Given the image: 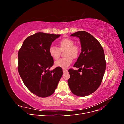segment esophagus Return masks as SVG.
Returning <instances> with one entry per match:
<instances>
[{
  "label": "esophagus",
  "instance_id": "obj_1",
  "mask_svg": "<svg viewBox=\"0 0 124 124\" xmlns=\"http://www.w3.org/2000/svg\"><path fill=\"white\" fill-rule=\"evenodd\" d=\"M62 70H63V73H66L67 71H68V70L65 69H63Z\"/></svg>",
  "mask_w": 124,
  "mask_h": 124
}]
</instances>
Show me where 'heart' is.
Wrapping results in <instances>:
<instances>
[{
    "mask_svg": "<svg viewBox=\"0 0 124 124\" xmlns=\"http://www.w3.org/2000/svg\"><path fill=\"white\" fill-rule=\"evenodd\" d=\"M74 41L71 39L65 38L60 40L58 45L59 48L51 46L49 48V54L52 58L57 59L61 55V51H65L66 57L61 58L55 62V66L63 69H66L72 63L73 58H77L80 54V47L74 44Z\"/></svg>",
    "mask_w": 124,
    "mask_h": 124,
    "instance_id": "b5f03b06",
    "label": "heart"
}]
</instances>
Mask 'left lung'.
<instances>
[{"label": "left lung", "mask_w": 124, "mask_h": 124, "mask_svg": "<svg viewBox=\"0 0 124 124\" xmlns=\"http://www.w3.org/2000/svg\"><path fill=\"white\" fill-rule=\"evenodd\" d=\"M70 36L79 38L82 49L73 66L78 71L68 70V85L74 95L87 96L95 92L102 82L106 68L104 50L98 41L87 32L78 31Z\"/></svg>", "instance_id": "8db88e82"}]
</instances>
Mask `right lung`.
Returning a JSON list of instances; mask_svg holds the SVG:
<instances>
[{"mask_svg": "<svg viewBox=\"0 0 124 124\" xmlns=\"http://www.w3.org/2000/svg\"><path fill=\"white\" fill-rule=\"evenodd\" d=\"M60 36L36 33L25 40L18 51V73L27 88L38 97L53 94L62 76V68L49 70L54 61L48 51L52 42Z\"/></svg>", "mask_w": 124, "mask_h": 124, "instance_id": "1", "label": "right lung"}]
</instances>
